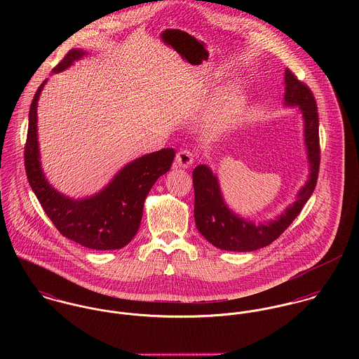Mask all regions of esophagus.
Here are the masks:
<instances>
[{
	"label": "esophagus",
	"mask_w": 359,
	"mask_h": 359,
	"mask_svg": "<svg viewBox=\"0 0 359 359\" xmlns=\"http://www.w3.org/2000/svg\"><path fill=\"white\" fill-rule=\"evenodd\" d=\"M194 161H195V154H192L191 151H188V149H182L175 156V163L181 168L191 167L194 164Z\"/></svg>",
	"instance_id": "1"
}]
</instances>
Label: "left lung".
Wrapping results in <instances>:
<instances>
[{"instance_id":"left-lung-1","label":"left lung","mask_w":359,"mask_h":359,"mask_svg":"<svg viewBox=\"0 0 359 359\" xmlns=\"http://www.w3.org/2000/svg\"><path fill=\"white\" fill-rule=\"evenodd\" d=\"M285 102L299 106L304 117V137L308 161L311 167L309 180L297 195V201L286 208L276 219L253 224L235 215L222 201L217 177L207 165L194 170L195 189V222L198 231L215 248L229 252H253L276 241L302 212L311 198L318 180L320 148H319V117L318 106L311 88L299 80L290 69L285 72Z\"/></svg>"}]
</instances>
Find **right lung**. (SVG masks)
Instances as JSON below:
<instances>
[{
  "label": "right lung",
  "instance_id": "right-lung-1",
  "mask_svg": "<svg viewBox=\"0 0 359 359\" xmlns=\"http://www.w3.org/2000/svg\"><path fill=\"white\" fill-rule=\"evenodd\" d=\"M84 51L70 50L52 69L69 67ZM46 81L39 87L30 104L29 128L25 145V168L29 184L55 228L67 239L94 250H117L131 242L138 232L144 202L158 177L165 174L174 160V149L145 154L127 164L113 181L93 198L69 199L47 182L37 144V101Z\"/></svg>",
  "mask_w": 359,
  "mask_h": 359
}]
</instances>
